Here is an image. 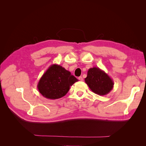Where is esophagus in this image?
<instances>
[{
    "label": "esophagus",
    "instance_id": "obj_1",
    "mask_svg": "<svg viewBox=\"0 0 146 146\" xmlns=\"http://www.w3.org/2000/svg\"><path fill=\"white\" fill-rule=\"evenodd\" d=\"M78 80H80V81H83V77H82V76H80V77H78Z\"/></svg>",
    "mask_w": 146,
    "mask_h": 146
}]
</instances>
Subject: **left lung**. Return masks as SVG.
<instances>
[{
	"label": "left lung",
	"mask_w": 146,
	"mask_h": 146,
	"mask_svg": "<svg viewBox=\"0 0 146 146\" xmlns=\"http://www.w3.org/2000/svg\"><path fill=\"white\" fill-rule=\"evenodd\" d=\"M85 83L95 94L105 96L113 88L114 82L108 75L99 68L94 67L88 70Z\"/></svg>",
	"instance_id": "1"
}]
</instances>
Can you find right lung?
<instances>
[{
  "label": "right lung",
  "mask_w": 146,
  "mask_h": 146,
  "mask_svg": "<svg viewBox=\"0 0 146 146\" xmlns=\"http://www.w3.org/2000/svg\"><path fill=\"white\" fill-rule=\"evenodd\" d=\"M78 80L68 70L58 64H52L39 80L37 88L39 92L49 99H57L64 96Z\"/></svg>",
  "instance_id": "1"
}]
</instances>
